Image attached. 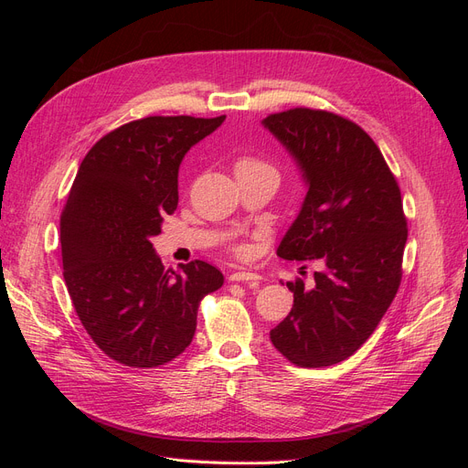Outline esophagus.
<instances>
[{
	"label": "esophagus",
	"instance_id": "esophagus-1",
	"mask_svg": "<svg viewBox=\"0 0 468 468\" xmlns=\"http://www.w3.org/2000/svg\"><path fill=\"white\" fill-rule=\"evenodd\" d=\"M232 282H260V275L258 273H251V271H234V273H230V277H229Z\"/></svg>",
	"mask_w": 468,
	"mask_h": 468
}]
</instances>
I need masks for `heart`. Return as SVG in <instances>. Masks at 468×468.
<instances>
[{"mask_svg":"<svg viewBox=\"0 0 468 468\" xmlns=\"http://www.w3.org/2000/svg\"><path fill=\"white\" fill-rule=\"evenodd\" d=\"M238 169H273V167L267 165L265 162H261L258 158H242L236 164V172Z\"/></svg>","mask_w":468,"mask_h":468,"instance_id":"heart-1","label":"heart"}]
</instances>
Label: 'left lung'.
Returning <instances> with one entry per match:
<instances>
[{
	"mask_svg": "<svg viewBox=\"0 0 468 468\" xmlns=\"http://www.w3.org/2000/svg\"><path fill=\"white\" fill-rule=\"evenodd\" d=\"M263 126L308 186L277 256L320 263L313 289L287 282L292 308L269 337L294 365H335L369 339L400 287L408 238L400 187L373 138L335 112L296 107Z\"/></svg>",
	"mask_w": 468,
	"mask_h": 468,
	"instance_id": "8db88e82",
	"label": "left lung"
}]
</instances>
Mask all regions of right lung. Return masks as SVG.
<instances>
[{"label":"right lung","instance_id":"obj_1","mask_svg":"<svg viewBox=\"0 0 468 468\" xmlns=\"http://www.w3.org/2000/svg\"><path fill=\"white\" fill-rule=\"evenodd\" d=\"M146 117L111 131L83 158L60 217L64 281L83 328L107 357L150 369L186 351L197 310L222 287L215 265L164 269L150 242L177 208L179 164L224 122Z\"/></svg>","mask_w":468,"mask_h":468}]
</instances>
